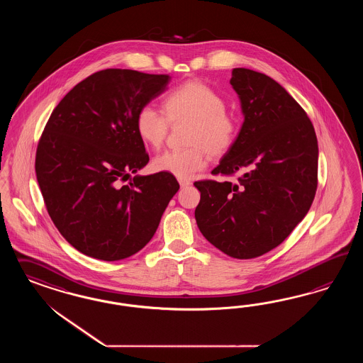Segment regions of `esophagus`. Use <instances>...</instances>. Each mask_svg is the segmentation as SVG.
<instances>
[{
  "label": "esophagus",
  "instance_id": "1",
  "mask_svg": "<svg viewBox=\"0 0 363 363\" xmlns=\"http://www.w3.org/2000/svg\"><path fill=\"white\" fill-rule=\"evenodd\" d=\"M178 182H179L181 187H186L191 185V182H190V181H187V179H178Z\"/></svg>",
  "mask_w": 363,
  "mask_h": 363
}]
</instances>
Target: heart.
Here are the masks:
<instances>
[{
	"label": "heart",
	"instance_id": "1",
	"mask_svg": "<svg viewBox=\"0 0 363 363\" xmlns=\"http://www.w3.org/2000/svg\"><path fill=\"white\" fill-rule=\"evenodd\" d=\"M164 111L146 104L135 116V130L147 146L158 149L169 133L170 122L191 121L186 149H172L153 160L154 170L185 179L208 165V153L220 157L235 143L238 125L226 111L218 91L202 81H187L172 90L164 101Z\"/></svg>",
	"mask_w": 363,
	"mask_h": 363
}]
</instances>
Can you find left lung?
<instances>
[{"mask_svg":"<svg viewBox=\"0 0 363 363\" xmlns=\"http://www.w3.org/2000/svg\"><path fill=\"white\" fill-rule=\"evenodd\" d=\"M245 117L211 174L242 173L240 184L198 181V229L220 252L250 259L281 245L305 218L318 184L314 126L285 88L264 73L231 72Z\"/></svg>","mask_w":363,"mask_h":363,"instance_id":"obj_1","label":"left lung"}]
</instances>
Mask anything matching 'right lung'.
I'll use <instances>...</instances> for the list:
<instances>
[{
    "instance_id": "add662e5",
    "label": "right lung",
    "mask_w": 363,
    "mask_h": 363,
    "mask_svg": "<svg viewBox=\"0 0 363 363\" xmlns=\"http://www.w3.org/2000/svg\"><path fill=\"white\" fill-rule=\"evenodd\" d=\"M169 81L101 70L72 89L45 126L35 153L45 205L66 241L88 257L118 261L140 252L179 189L176 177L161 172L130 178L149 162L135 116Z\"/></svg>"
}]
</instances>
